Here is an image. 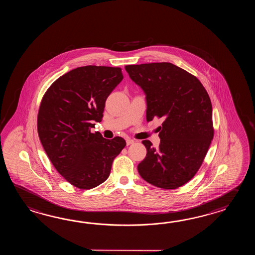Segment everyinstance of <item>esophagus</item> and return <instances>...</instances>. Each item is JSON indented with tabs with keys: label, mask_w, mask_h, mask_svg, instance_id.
I'll return each instance as SVG.
<instances>
[{
	"label": "esophagus",
	"mask_w": 255,
	"mask_h": 255,
	"mask_svg": "<svg viewBox=\"0 0 255 255\" xmlns=\"http://www.w3.org/2000/svg\"><path fill=\"white\" fill-rule=\"evenodd\" d=\"M126 142H127V146H129L131 144H134V143H135V141L133 140V139H129V138L127 139Z\"/></svg>",
	"instance_id": "esophagus-1"
}]
</instances>
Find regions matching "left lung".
Masks as SVG:
<instances>
[{
    "label": "left lung",
    "mask_w": 255,
    "mask_h": 255,
    "mask_svg": "<svg viewBox=\"0 0 255 255\" xmlns=\"http://www.w3.org/2000/svg\"><path fill=\"white\" fill-rule=\"evenodd\" d=\"M130 79L146 96V121L162 119L158 147L142 143L146 156L138 166L149 184L173 190L194 177L213 138L210 97L198 78L170 63L126 65Z\"/></svg>",
    "instance_id": "obj_1"
}]
</instances>
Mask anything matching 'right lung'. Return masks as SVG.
<instances>
[{"mask_svg":"<svg viewBox=\"0 0 255 255\" xmlns=\"http://www.w3.org/2000/svg\"><path fill=\"white\" fill-rule=\"evenodd\" d=\"M124 76L119 67L87 65L66 73L44 94L39 109L40 141L55 169L69 183L89 190L109 177L125 147L120 136L91 133L101 122L106 100Z\"/></svg>","mask_w":255,"mask_h":255,"instance_id":"obj_1","label":"right lung"}]
</instances>
